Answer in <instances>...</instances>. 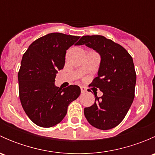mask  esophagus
<instances>
[{
  "mask_svg": "<svg viewBox=\"0 0 155 155\" xmlns=\"http://www.w3.org/2000/svg\"><path fill=\"white\" fill-rule=\"evenodd\" d=\"M80 88H81V92H82V94H84V93H85V92H86L87 88H86V87H85L81 86Z\"/></svg>",
  "mask_w": 155,
  "mask_h": 155,
  "instance_id": "34e87169",
  "label": "esophagus"
}]
</instances>
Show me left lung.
<instances>
[{
	"label": "left lung",
	"instance_id": "left-lung-1",
	"mask_svg": "<svg viewBox=\"0 0 155 155\" xmlns=\"http://www.w3.org/2000/svg\"><path fill=\"white\" fill-rule=\"evenodd\" d=\"M76 46L85 45L101 57L98 76L90 85L104 93L95 95L91 107L84 109L85 116L97 129L115 127L124 119L135 97L137 74L130 54L121 45L104 36H83Z\"/></svg>",
	"mask_w": 155,
	"mask_h": 155
}]
</instances>
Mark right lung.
<instances>
[{
  "instance_id": "right-lung-1",
  "label": "right lung",
  "mask_w": 155,
  "mask_h": 155,
  "mask_svg": "<svg viewBox=\"0 0 155 155\" xmlns=\"http://www.w3.org/2000/svg\"><path fill=\"white\" fill-rule=\"evenodd\" d=\"M79 37L51 33L33 42L23 54L18 73L21 106L28 118L42 127L60 123L69 104L81 93L78 85H54L58 70L64 68L67 50Z\"/></svg>"
}]
</instances>
